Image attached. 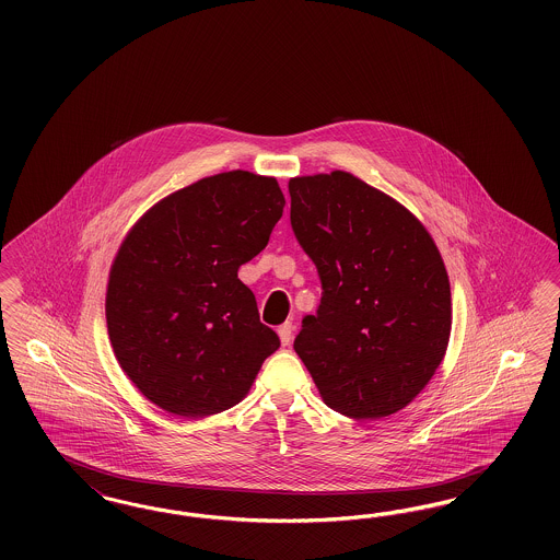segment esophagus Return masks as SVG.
Wrapping results in <instances>:
<instances>
[{
    "mask_svg": "<svg viewBox=\"0 0 560 560\" xmlns=\"http://www.w3.org/2000/svg\"><path fill=\"white\" fill-rule=\"evenodd\" d=\"M279 331H281V336H290V334H292V325H290V323H285V325H281V329H279Z\"/></svg>",
    "mask_w": 560,
    "mask_h": 560,
    "instance_id": "esophagus-1",
    "label": "esophagus"
}]
</instances>
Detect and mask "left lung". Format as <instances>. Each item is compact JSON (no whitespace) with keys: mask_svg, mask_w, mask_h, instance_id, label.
Masks as SVG:
<instances>
[{"mask_svg":"<svg viewBox=\"0 0 560 560\" xmlns=\"http://www.w3.org/2000/svg\"><path fill=\"white\" fill-rule=\"evenodd\" d=\"M285 197L275 178L222 172L144 213L110 267L107 327L136 388L203 418L237 405L279 336L237 277L267 247Z\"/></svg>","mask_w":560,"mask_h":560,"instance_id":"obj_1","label":"left lung"}]
</instances>
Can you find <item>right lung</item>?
<instances>
[{
  "instance_id": "add662e5",
  "label": "right lung",
  "mask_w": 560,
  "mask_h": 560,
  "mask_svg": "<svg viewBox=\"0 0 560 560\" xmlns=\"http://www.w3.org/2000/svg\"><path fill=\"white\" fill-rule=\"evenodd\" d=\"M293 235L320 279L293 350L325 405L354 420L397 413L439 370L452 290L427 229L348 172L290 183Z\"/></svg>"
}]
</instances>
